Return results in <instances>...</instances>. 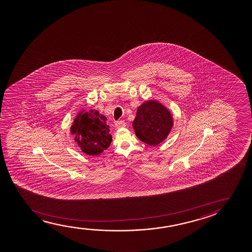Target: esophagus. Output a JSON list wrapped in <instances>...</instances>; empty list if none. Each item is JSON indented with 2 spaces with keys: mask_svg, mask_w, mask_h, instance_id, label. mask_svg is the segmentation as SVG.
Masks as SVG:
<instances>
[{
  "mask_svg": "<svg viewBox=\"0 0 252 252\" xmlns=\"http://www.w3.org/2000/svg\"><path fill=\"white\" fill-rule=\"evenodd\" d=\"M125 126H126V122L124 121H116L115 122V127L118 128V129L125 127Z\"/></svg>",
  "mask_w": 252,
  "mask_h": 252,
  "instance_id": "1",
  "label": "esophagus"
}]
</instances>
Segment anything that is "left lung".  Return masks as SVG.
<instances>
[{"label":"left lung","mask_w":252,"mask_h":252,"mask_svg":"<svg viewBox=\"0 0 252 252\" xmlns=\"http://www.w3.org/2000/svg\"><path fill=\"white\" fill-rule=\"evenodd\" d=\"M173 125L172 114L169 109L157 100H150L138 107L132 127L141 141L156 146L168 137Z\"/></svg>","instance_id":"1"}]
</instances>
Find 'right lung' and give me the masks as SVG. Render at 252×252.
Instances as JSON below:
<instances>
[{
    "label": "right lung",
    "instance_id": "right-lung-1",
    "mask_svg": "<svg viewBox=\"0 0 252 252\" xmlns=\"http://www.w3.org/2000/svg\"><path fill=\"white\" fill-rule=\"evenodd\" d=\"M109 131L107 117L95 109L79 112L70 127L82 152L90 156L100 155L110 146L112 136Z\"/></svg>",
    "mask_w": 252,
    "mask_h": 252
}]
</instances>
